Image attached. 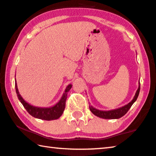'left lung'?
Listing matches in <instances>:
<instances>
[{
  "label": "left lung",
  "mask_w": 156,
  "mask_h": 156,
  "mask_svg": "<svg viewBox=\"0 0 156 156\" xmlns=\"http://www.w3.org/2000/svg\"><path fill=\"white\" fill-rule=\"evenodd\" d=\"M140 86H139L138 89L136 92L135 97L133 98V100H132L130 102H129L128 105H126L125 106L122 107H120L119 109L110 110V111H101V110H98L97 109L94 108V107H93L92 106H89V109L93 114H95V116L100 117V118L105 119H119L123 116H124V115L128 112V110L130 109L132 105H133V103L136 101L138 98L139 93H140Z\"/></svg>",
  "instance_id": "left-lung-1"
}]
</instances>
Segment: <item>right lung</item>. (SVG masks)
<instances>
[{
    "label": "right lung",
    "instance_id": "add662e5",
    "mask_svg": "<svg viewBox=\"0 0 156 156\" xmlns=\"http://www.w3.org/2000/svg\"><path fill=\"white\" fill-rule=\"evenodd\" d=\"M71 88L72 84H70L67 86L66 89L65 90V93H63L61 100H60L55 106L49 107V108H41V107H36L32 106V105H29L28 103L24 101V100L21 98L20 93H19L16 83H15V89L16 95H17V97L19 98V100H20V102H21V104L23 105V106L24 107V108L26 109V111H27L31 116L35 117V118L46 120V121H51V120L57 119L63 114L65 107H66L67 95H68V93Z\"/></svg>",
    "mask_w": 156,
    "mask_h": 156
}]
</instances>
